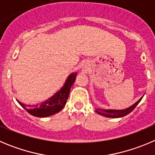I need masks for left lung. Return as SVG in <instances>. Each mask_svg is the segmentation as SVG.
I'll use <instances>...</instances> for the list:
<instances>
[{
    "label": "left lung",
    "instance_id": "1",
    "mask_svg": "<svg viewBox=\"0 0 155 155\" xmlns=\"http://www.w3.org/2000/svg\"><path fill=\"white\" fill-rule=\"evenodd\" d=\"M142 99V97L140 99V100L137 101L134 104H133L132 106H130V107L127 109H124V110H102V109H95V111L97 112V114H101L102 116H104V117H113V118H117V117H124V116L127 115L129 113L132 111L134 108L136 107V106L137 105V104L140 101V100Z\"/></svg>",
    "mask_w": 155,
    "mask_h": 155
}]
</instances>
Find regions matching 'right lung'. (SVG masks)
<instances>
[{"label":"right lung","mask_w":155,"mask_h":155,"mask_svg":"<svg viewBox=\"0 0 155 155\" xmlns=\"http://www.w3.org/2000/svg\"><path fill=\"white\" fill-rule=\"evenodd\" d=\"M75 78H76V74H71L67 79L63 87L58 93L55 94L53 97L41 104L36 105H26L25 104L20 102L19 101H17L24 107V109L31 114V115L39 117L51 116L59 112L64 107L69 96L71 88L73 84L74 83Z\"/></svg>","instance_id":"add662e5"}]
</instances>
